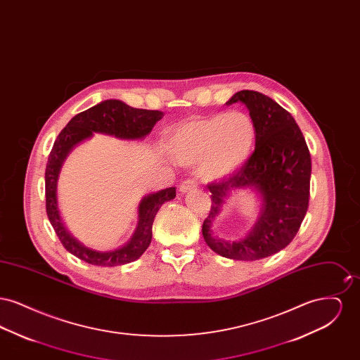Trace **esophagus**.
<instances>
[{
    "label": "esophagus",
    "mask_w": 360,
    "mask_h": 360,
    "mask_svg": "<svg viewBox=\"0 0 360 360\" xmlns=\"http://www.w3.org/2000/svg\"><path fill=\"white\" fill-rule=\"evenodd\" d=\"M197 188V182L194 181V179H185L182 184H181V186H179V191L181 193H186V191H190V190H193V188Z\"/></svg>",
    "instance_id": "esophagus-1"
}]
</instances>
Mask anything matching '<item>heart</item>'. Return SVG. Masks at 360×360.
<instances>
[{"label": "heart", "instance_id": "1", "mask_svg": "<svg viewBox=\"0 0 360 360\" xmlns=\"http://www.w3.org/2000/svg\"><path fill=\"white\" fill-rule=\"evenodd\" d=\"M257 137L254 120L244 112L216 113L188 120L172 131L169 148L181 165H197L206 178H223L248 159Z\"/></svg>", "mask_w": 360, "mask_h": 360}]
</instances>
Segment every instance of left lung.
<instances>
[{"label": "left lung", "mask_w": 360, "mask_h": 360, "mask_svg": "<svg viewBox=\"0 0 360 360\" xmlns=\"http://www.w3.org/2000/svg\"><path fill=\"white\" fill-rule=\"evenodd\" d=\"M245 103L255 122V150L238 172L207 185L212 205L202 224L206 244L219 255L236 260L271 257L297 235L307 214L310 195L311 160L305 137L290 113L270 97L238 91L226 103ZM252 187L264 205L252 233L239 242H225L211 235V220L232 189Z\"/></svg>", "instance_id": "1"}]
</instances>
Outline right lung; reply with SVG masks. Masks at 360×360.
<instances>
[{
  "label": "right lung",
  "instance_id": "add662e5",
  "mask_svg": "<svg viewBox=\"0 0 360 360\" xmlns=\"http://www.w3.org/2000/svg\"><path fill=\"white\" fill-rule=\"evenodd\" d=\"M162 117L163 112L160 110L137 109L119 100H106L75 115L56 137L46 167V210L55 233L74 257L89 264L106 267L136 260L151 243L153 223L159 207L172 200L176 191L175 188H165L144 197L139 205V224L131 241L119 250L97 252L74 239L62 223L56 201V181L63 160L77 143L91 136L93 132L120 139H141L153 131L156 121Z\"/></svg>",
  "mask_w": 360,
  "mask_h": 360
}]
</instances>
